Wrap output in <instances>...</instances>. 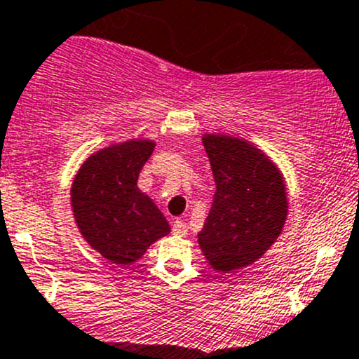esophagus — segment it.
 Wrapping results in <instances>:
<instances>
[{"mask_svg": "<svg viewBox=\"0 0 359 359\" xmlns=\"http://www.w3.org/2000/svg\"><path fill=\"white\" fill-rule=\"evenodd\" d=\"M187 231H189V226H187L186 222L179 221V219L173 221V233H175L177 236H186Z\"/></svg>", "mask_w": 359, "mask_h": 359, "instance_id": "obj_1", "label": "esophagus"}]
</instances>
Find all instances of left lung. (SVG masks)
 Masks as SVG:
<instances>
[{"instance_id":"8db88e82","label":"left lung","mask_w":359,"mask_h":359,"mask_svg":"<svg viewBox=\"0 0 359 359\" xmlns=\"http://www.w3.org/2000/svg\"><path fill=\"white\" fill-rule=\"evenodd\" d=\"M215 194L198 243L222 273L252 264L276 243L287 219V193L276 163L261 149L229 135L201 137Z\"/></svg>"}]
</instances>
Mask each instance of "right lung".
<instances>
[{
  "label": "right lung",
  "mask_w": 359,
  "mask_h": 359,
  "mask_svg": "<svg viewBox=\"0 0 359 359\" xmlns=\"http://www.w3.org/2000/svg\"><path fill=\"white\" fill-rule=\"evenodd\" d=\"M154 140L119 142L91 154L72 184L76 228L96 252L116 264H131L170 233L154 201L138 189V175L154 151Z\"/></svg>",
  "instance_id": "right-lung-1"
}]
</instances>
